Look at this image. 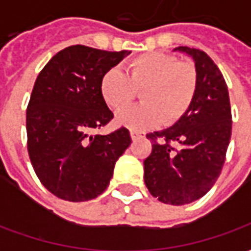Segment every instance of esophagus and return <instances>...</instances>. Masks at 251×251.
<instances>
[{
    "label": "esophagus",
    "instance_id": "34e87169",
    "mask_svg": "<svg viewBox=\"0 0 251 251\" xmlns=\"http://www.w3.org/2000/svg\"><path fill=\"white\" fill-rule=\"evenodd\" d=\"M130 137H131V140L134 141V140H138V138L144 137V134H142V133H140V131H137V130H130Z\"/></svg>",
    "mask_w": 251,
    "mask_h": 251
}]
</instances>
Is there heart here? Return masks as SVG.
Here are the masks:
<instances>
[{
	"mask_svg": "<svg viewBox=\"0 0 251 251\" xmlns=\"http://www.w3.org/2000/svg\"><path fill=\"white\" fill-rule=\"evenodd\" d=\"M199 77L194 63L174 55L152 52L131 59L126 72L110 68L100 77L99 91L110 109L129 104L141 90L142 103L121 110L117 122L133 130H145L181 120L194 103Z\"/></svg>",
	"mask_w": 251,
	"mask_h": 251,
	"instance_id": "obj_1",
	"label": "heart"
}]
</instances>
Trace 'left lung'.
Here are the masks:
<instances>
[{
	"instance_id": "1",
	"label": "left lung",
	"mask_w": 251,
	"mask_h": 251,
	"mask_svg": "<svg viewBox=\"0 0 251 251\" xmlns=\"http://www.w3.org/2000/svg\"><path fill=\"white\" fill-rule=\"evenodd\" d=\"M198 70V91L188 113L172 127L147 134L152 153L144 160V180L152 196L183 205L203 198L215 184L231 138V107L221 70L204 51L177 47Z\"/></svg>"
}]
</instances>
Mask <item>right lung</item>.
I'll use <instances>...</instances> for the list:
<instances>
[{
    "instance_id": "add662e5",
    "label": "right lung",
    "mask_w": 251,
    "mask_h": 251,
    "mask_svg": "<svg viewBox=\"0 0 251 251\" xmlns=\"http://www.w3.org/2000/svg\"><path fill=\"white\" fill-rule=\"evenodd\" d=\"M129 53L67 47L36 79L26 109L28 154L41 184L60 199H95L130 145L126 127L90 134L114 117L99 91L100 77Z\"/></svg>"
}]
</instances>
